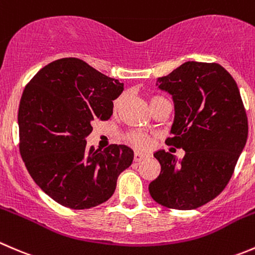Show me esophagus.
I'll return each instance as SVG.
<instances>
[{
	"instance_id": "obj_1",
	"label": "esophagus",
	"mask_w": 255,
	"mask_h": 255,
	"mask_svg": "<svg viewBox=\"0 0 255 255\" xmlns=\"http://www.w3.org/2000/svg\"><path fill=\"white\" fill-rule=\"evenodd\" d=\"M148 156L146 155V153H142V152H135V155H133V160H135V162H141L142 160H145V158H147Z\"/></svg>"
}]
</instances>
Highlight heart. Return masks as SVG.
Wrapping results in <instances>:
<instances>
[{"label": "heart", "mask_w": 255, "mask_h": 255, "mask_svg": "<svg viewBox=\"0 0 255 255\" xmlns=\"http://www.w3.org/2000/svg\"><path fill=\"white\" fill-rule=\"evenodd\" d=\"M157 99H161L158 97H153L152 99L150 100V105L152 104L153 102H156ZM123 100H124V97H119L118 99H115L114 102V108L118 109V108L122 105ZM128 141L132 146L137 148H146L148 145H150V135L146 132H142V131H133V132L128 133Z\"/></svg>", "instance_id": "heart-1"}]
</instances>
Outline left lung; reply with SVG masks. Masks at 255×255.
Wrapping results in <instances>:
<instances>
[{"instance_id": "left-lung-1", "label": "left lung", "mask_w": 255, "mask_h": 255, "mask_svg": "<svg viewBox=\"0 0 255 255\" xmlns=\"http://www.w3.org/2000/svg\"><path fill=\"white\" fill-rule=\"evenodd\" d=\"M172 95L175 119L167 145L185 150L153 153L161 172L148 185L153 201L173 210H195L219 195L233 175L248 137L238 85L217 63L186 62L156 83Z\"/></svg>"}]
</instances>
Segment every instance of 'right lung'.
Here are the masks:
<instances>
[{
  "label": "right lung",
  "instance_id": "1",
  "mask_svg": "<svg viewBox=\"0 0 255 255\" xmlns=\"http://www.w3.org/2000/svg\"><path fill=\"white\" fill-rule=\"evenodd\" d=\"M124 84L78 58L43 67L26 85L18 109L19 152L44 193L64 207L87 210L109 200L133 151L87 146L94 120H108Z\"/></svg>",
  "mask_w": 255,
  "mask_h": 255
}]
</instances>
